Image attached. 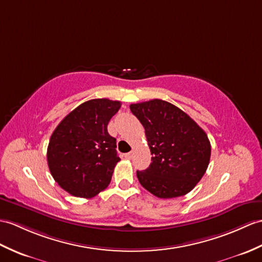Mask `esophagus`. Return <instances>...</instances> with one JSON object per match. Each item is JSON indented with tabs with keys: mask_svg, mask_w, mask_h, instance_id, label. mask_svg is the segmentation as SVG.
Returning <instances> with one entry per match:
<instances>
[{
	"mask_svg": "<svg viewBox=\"0 0 262 262\" xmlns=\"http://www.w3.org/2000/svg\"><path fill=\"white\" fill-rule=\"evenodd\" d=\"M133 156H134V151H129V153L125 154V157H126V159H128V160H132Z\"/></svg>",
	"mask_w": 262,
	"mask_h": 262,
	"instance_id": "1",
	"label": "esophagus"
}]
</instances>
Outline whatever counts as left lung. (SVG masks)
Listing matches in <instances>:
<instances>
[{
  "mask_svg": "<svg viewBox=\"0 0 262 262\" xmlns=\"http://www.w3.org/2000/svg\"><path fill=\"white\" fill-rule=\"evenodd\" d=\"M130 112L145 128L151 163L137 171L139 183L160 199L185 195L209 166L211 144L205 132L171 102L153 99L132 103Z\"/></svg>",
  "mask_w": 262,
  "mask_h": 262,
  "instance_id": "obj_1",
  "label": "left lung"
}]
</instances>
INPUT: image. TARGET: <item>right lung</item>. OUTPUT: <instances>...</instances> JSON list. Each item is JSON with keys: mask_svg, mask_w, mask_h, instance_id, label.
Instances as JSON below:
<instances>
[{"mask_svg": "<svg viewBox=\"0 0 262 262\" xmlns=\"http://www.w3.org/2000/svg\"><path fill=\"white\" fill-rule=\"evenodd\" d=\"M118 100L91 99L60 121L48 145V166L60 187L77 198L91 199L109 185L120 161L116 138L108 134Z\"/></svg>", "mask_w": 262, "mask_h": 262, "instance_id": "obj_1", "label": "right lung"}]
</instances>
